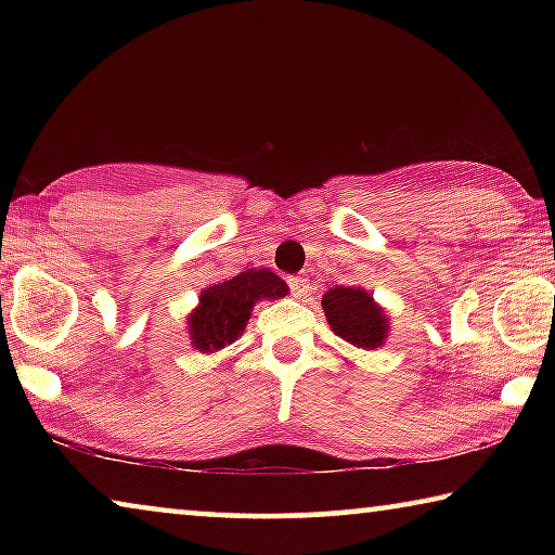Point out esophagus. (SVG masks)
Listing matches in <instances>:
<instances>
[{
    "label": "esophagus",
    "mask_w": 555,
    "mask_h": 555,
    "mask_svg": "<svg viewBox=\"0 0 555 555\" xmlns=\"http://www.w3.org/2000/svg\"><path fill=\"white\" fill-rule=\"evenodd\" d=\"M288 286H291V294H294V296H306L308 291H311V281H308L306 276H291Z\"/></svg>",
    "instance_id": "esophagus-1"
}]
</instances>
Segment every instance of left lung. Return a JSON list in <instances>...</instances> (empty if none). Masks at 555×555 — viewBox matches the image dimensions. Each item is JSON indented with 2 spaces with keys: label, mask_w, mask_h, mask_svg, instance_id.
<instances>
[{
  "label": "left lung",
  "mask_w": 555,
  "mask_h": 555,
  "mask_svg": "<svg viewBox=\"0 0 555 555\" xmlns=\"http://www.w3.org/2000/svg\"><path fill=\"white\" fill-rule=\"evenodd\" d=\"M325 321L354 347L374 350L382 347L389 333V315L374 304V298L364 288L335 286L323 296Z\"/></svg>",
  "instance_id": "obj_1"
}]
</instances>
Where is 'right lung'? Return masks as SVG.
<instances>
[{
  "label": "right lung",
  "instance_id": "obj_1",
  "mask_svg": "<svg viewBox=\"0 0 555 555\" xmlns=\"http://www.w3.org/2000/svg\"><path fill=\"white\" fill-rule=\"evenodd\" d=\"M288 294L284 279L269 269H247L212 284L201 294V304L188 315V333L198 352H218L244 333L257 300H276Z\"/></svg>",
  "mask_w": 555,
  "mask_h": 555
}]
</instances>
